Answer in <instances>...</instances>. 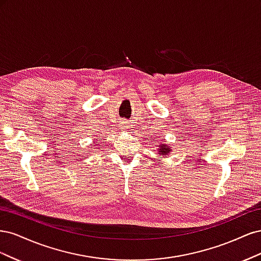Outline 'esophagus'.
Here are the masks:
<instances>
[{"instance_id": "esophagus-1", "label": "esophagus", "mask_w": 261, "mask_h": 261, "mask_svg": "<svg viewBox=\"0 0 261 261\" xmlns=\"http://www.w3.org/2000/svg\"><path fill=\"white\" fill-rule=\"evenodd\" d=\"M122 128H123V129H127V128H129V125H128V123L124 122V123L122 124Z\"/></svg>"}]
</instances>
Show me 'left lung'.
<instances>
[{
  "mask_svg": "<svg viewBox=\"0 0 261 261\" xmlns=\"http://www.w3.org/2000/svg\"><path fill=\"white\" fill-rule=\"evenodd\" d=\"M158 151H159V154L167 155L171 151V149L168 148V146L162 145V146H160V149H158Z\"/></svg>",
  "mask_w": 261,
  "mask_h": 261,
  "instance_id": "obj_1",
  "label": "left lung"
}]
</instances>
